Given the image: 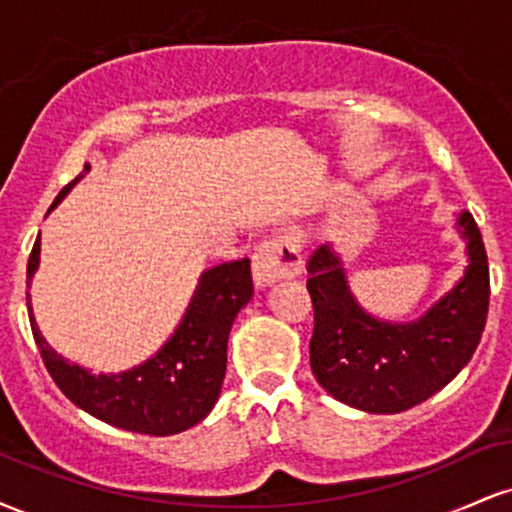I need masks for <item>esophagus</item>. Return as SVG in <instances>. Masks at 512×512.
Here are the masks:
<instances>
[{
    "mask_svg": "<svg viewBox=\"0 0 512 512\" xmlns=\"http://www.w3.org/2000/svg\"><path fill=\"white\" fill-rule=\"evenodd\" d=\"M303 269V257L298 250L296 240L286 233L279 236H269L257 245L255 255H252V274L260 286L272 284L284 276H296Z\"/></svg>",
    "mask_w": 512,
    "mask_h": 512,
    "instance_id": "esophagus-1",
    "label": "esophagus"
}]
</instances>
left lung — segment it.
<instances>
[{
    "label": "left lung",
    "mask_w": 512,
    "mask_h": 512,
    "mask_svg": "<svg viewBox=\"0 0 512 512\" xmlns=\"http://www.w3.org/2000/svg\"><path fill=\"white\" fill-rule=\"evenodd\" d=\"M469 267L460 284L421 320L390 325L358 308L342 262L327 248L308 260L315 327L310 368L339 402L370 414H397L426 402L467 366L489 315V260L479 226L462 211Z\"/></svg>",
    "instance_id": "obj_1"
}]
</instances>
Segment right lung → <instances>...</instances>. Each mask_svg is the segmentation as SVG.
<instances>
[{
    "label": "right lung",
    "instance_id": "right-lung-1",
    "mask_svg": "<svg viewBox=\"0 0 512 512\" xmlns=\"http://www.w3.org/2000/svg\"><path fill=\"white\" fill-rule=\"evenodd\" d=\"M88 163L84 166V173ZM81 178V175H79ZM74 178L57 195L52 207L72 190ZM50 207V209H52ZM40 236L28 257L26 279L38 267ZM250 260L219 264L202 274L199 289L168 344L139 368L120 375H91L64 361L40 334L28 301L33 339L55 385L76 407L105 424L146 436H173L199 424L216 404L226 375V346L233 320L252 298Z\"/></svg>",
    "mask_w": 512,
    "mask_h": 512
}]
</instances>
